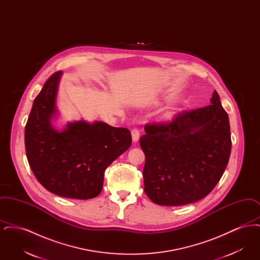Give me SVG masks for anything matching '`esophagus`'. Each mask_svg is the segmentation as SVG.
I'll use <instances>...</instances> for the list:
<instances>
[{
  "mask_svg": "<svg viewBox=\"0 0 260 260\" xmlns=\"http://www.w3.org/2000/svg\"><path fill=\"white\" fill-rule=\"evenodd\" d=\"M132 137H133V141L137 142L139 139V131L137 128H133L132 129Z\"/></svg>",
  "mask_w": 260,
  "mask_h": 260,
  "instance_id": "34e87169",
  "label": "esophagus"
}]
</instances>
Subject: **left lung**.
I'll return each mask as SVG.
<instances>
[{
    "mask_svg": "<svg viewBox=\"0 0 260 260\" xmlns=\"http://www.w3.org/2000/svg\"><path fill=\"white\" fill-rule=\"evenodd\" d=\"M144 192L161 206H182L209 195L231 153L228 114L216 90L210 105L177 114L168 123L145 124Z\"/></svg>",
    "mask_w": 260,
    "mask_h": 260,
    "instance_id": "1",
    "label": "left lung"
}]
</instances>
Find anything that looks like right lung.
I'll use <instances>...</instances> for the list:
<instances>
[{"instance_id":"right-lung-1","label":"right lung","mask_w":260,"mask_h":260,"mask_svg":"<svg viewBox=\"0 0 260 260\" xmlns=\"http://www.w3.org/2000/svg\"><path fill=\"white\" fill-rule=\"evenodd\" d=\"M61 71L51 75L34 100L25 125V149L38 181L51 193L87 200L99 196L105 170L132 145L127 128L103 122L68 123L58 132L52 124Z\"/></svg>"}]
</instances>
